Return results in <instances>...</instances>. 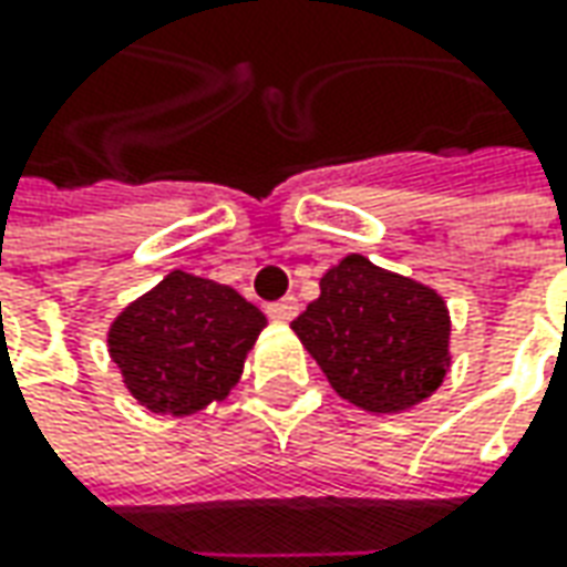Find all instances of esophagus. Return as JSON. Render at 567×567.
<instances>
[{"label":"esophagus","mask_w":567,"mask_h":567,"mask_svg":"<svg viewBox=\"0 0 567 567\" xmlns=\"http://www.w3.org/2000/svg\"><path fill=\"white\" fill-rule=\"evenodd\" d=\"M268 316H271L274 321H290V318L299 316V299H296V296H284V299H277V302L268 306Z\"/></svg>","instance_id":"34e87169"}]
</instances>
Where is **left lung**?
Wrapping results in <instances>:
<instances>
[{
	"mask_svg": "<svg viewBox=\"0 0 567 567\" xmlns=\"http://www.w3.org/2000/svg\"><path fill=\"white\" fill-rule=\"evenodd\" d=\"M293 331L340 398L369 413L420 403L451 362L445 299L362 255H347L321 277V296Z\"/></svg>",
	"mask_w": 567,
	"mask_h": 567,
	"instance_id": "8db88e82",
	"label": "left lung"
}]
</instances>
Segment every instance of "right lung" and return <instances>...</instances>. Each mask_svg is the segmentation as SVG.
Returning <instances> with one entry per match:
<instances>
[{"label": "right lung", "mask_w": 567, "mask_h": 567, "mask_svg": "<svg viewBox=\"0 0 567 567\" xmlns=\"http://www.w3.org/2000/svg\"><path fill=\"white\" fill-rule=\"evenodd\" d=\"M265 324L233 287L173 271L113 321L106 340L135 401L188 416L227 398Z\"/></svg>", "instance_id": "right-lung-1"}]
</instances>
